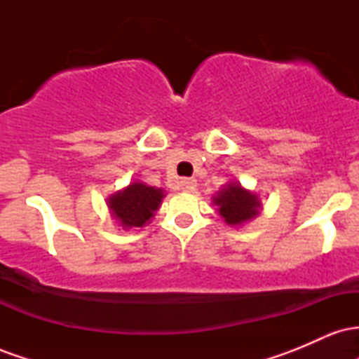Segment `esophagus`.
<instances>
[{"label": "esophagus", "mask_w": 359, "mask_h": 359, "mask_svg": "<svg viewBox=\"0 0 359 359\" xmlns=\"http://www.w3.org/2000/svg\"><path fill=\"white\" fill-rule=\"evenodd\" d=\"M179 187L182 189L184 192H194V191H196L197 184H196V180H194V179H182L179 182Z\"/></svg>", "instance_id": "obj_1"}]
</instances>
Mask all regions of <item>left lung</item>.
Returning a JSON list of instances; mask_svg holds the SVG:
<instances>
[{"label":"left lung","instance_id":"8db88e82","mask_svg":"<svg viewBox=\"0 0 359 359\" xmlns=\"http://www.w3.org/2000/svg\"><path fill=\"white\" fill-rule=\"evenodd\" d=\"M212 204L217 208L216 211L222 221L231 228H241L245 222L255 219L262 209L258 194L245 189L240 182L222 185L221 191L212 197Z\"/></svg>","mask_w":359,"mask_h":359}]
</instances>
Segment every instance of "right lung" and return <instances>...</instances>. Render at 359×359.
Returning a JSON list of instances; mask_svg holds the SVG:
<instances>
[{
  "mask_svg": "<svg viewBox=\"0 0 359 359\" xmlns=\"http://www.w3.org/2000/svg\"><path fill=\"white\" fill-rule=\"evenodd\" d=\"M163 197L165 194L162 189L135 180L123 191L109 196L106 204L109 208L111 217L116 219L123 229L143 228L155 216Z\"/></svg>",
  "mask_w": 359,
  "mask_h": 359,
  "instance_id": "obj_1",
  "label": "right lung"
}]
</instances>
